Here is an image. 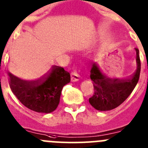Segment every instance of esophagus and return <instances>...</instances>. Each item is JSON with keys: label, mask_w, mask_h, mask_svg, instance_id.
<instances>
[{"label": "esophagus", "mask_w": 148, "mask_h": 148, "mask_svg": "<svg viewBox=\"0 0 148 148\" xmlns=\"http://www.w3.org/2000/svg\"><path fill=\"white\" fill-rule=\"evenodd\" d=\"M80 79V75L77 72H72L71 73V81H78Z\"/></svg>", "instance_id": "34e87169"}]
</instances>
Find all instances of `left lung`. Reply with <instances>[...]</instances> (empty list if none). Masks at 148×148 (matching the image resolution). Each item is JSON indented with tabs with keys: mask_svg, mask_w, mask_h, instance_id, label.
Listing matches in <instances>:
<instances>
[{
	"mask_svg": "<svg viewBox=\"0 0 148 148\" xmlns=\"http://www.w3.org/2000/svg\"><path fill=\"white\" fill-rule=\"evenodd\" d=\"M135 50L137 68L131 78L124 79L106 78L101 73L98 65L92 64L90 78L93 82L95 93L89 99V102L95 109L99 111L114 109L123 103L133 92L139 81L141 70L139 49L135 48Z\"/></svg>",
	"mask_w": 148,
	"mask_h": 148,
	"instance_id": "1",
	"label": "left lung"
}]
</instances>
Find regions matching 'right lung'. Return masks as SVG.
<instances>
[{
  "label": "right lung",
  "mask_w": 148,
  "mask_h": 148,
  "mask_svg": "<svg viewBox=\"0 0 148 148\" xmlns=\"http://www.w3.org/2000/svg\"><path fill=\"white\" fill-rule=\"evenodd\" d=\"M9 86L23 105L39 113H51L57 108L62 88L70 83V74L63 67L53 66L35 81L22 80L9 73Z\"/></svg>",
  "instance_id": "right-lung-1"
}]
</instances>
